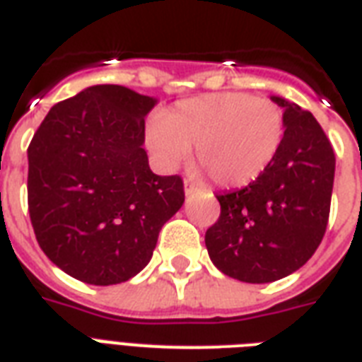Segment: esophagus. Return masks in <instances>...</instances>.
<instances>
[{
	"label": "esophagus",
	"mask_w": 362,
	"mask_h": 362,
	"mask_svg": "<svg viewBox=\"0 0 362 362\" xmlns=\"http://www.w3.org/2000/svg\"><path fill=\"white\" fill-rule=\"evenodd\" d=\"M197 192H199L197 186L192 184V182H186V184H184V193H186V197H193Z\"/></svg>",
	"instance_id": "obj_1"
}]
</instances>
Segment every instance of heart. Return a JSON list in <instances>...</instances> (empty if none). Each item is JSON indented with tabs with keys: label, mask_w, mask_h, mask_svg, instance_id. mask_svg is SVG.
<instances>
[{
	"label": "heart",
	"mask_w": 362,
	"mask_h": 362,
	"mask_svg": "<svg viewBox=\"0 0 362 362\" xmlns=\"http://www.w3.org/2000/svg\"><path fill=\"white\" fill-rule=\"evenodd\" d=\"M284 139V110L270 99L242 92L180 101L146 129V144L159 167L176 169L195 144L197 161L223 187L257 180L274 163Z\"/></svg>",
	"instance_id": "obj_1"
}]
</instances>
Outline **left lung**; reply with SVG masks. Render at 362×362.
<instances>
[{
	"label": "left lung",
	"mask_w": 362,
	"mask_h": 362,
	"mask_svg": "<svg viewBox=\"0 0 362 362\" xmlns=\"http://www.w3.org/2000/svg\"><path fill=\"white\" fill-rule=\"evenodd\" d=\"M286 116L278 158L257 180L216 195L220 220L204 235L216 269L235 280L269 284L293 274L325 235L334 152L312 112L270 95Z\"/></svg>",
	"instance_id": "left-lung-1"
}]
</instances>
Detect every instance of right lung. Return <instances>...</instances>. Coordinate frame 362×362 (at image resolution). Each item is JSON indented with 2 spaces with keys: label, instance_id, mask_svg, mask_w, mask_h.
<instances>
[{
  "label": "right lung",
  "instance_id": "1",
  "mask_svg": "<svg viewBox=\"0 0 362 362\" xmlns=\"http://www.w3.org/2000/svg\"><path fill=\"white\" fill-rule=\"evenodd\" d=\"M158 99L90 86L48 110L28 148V206L37 242L65 274L115 286L152 259L184 204L180 176L153 175L144 118Z\"/></svg>",
  "mask_w": 362,
  "mask_h": 362
}]
</instances>
